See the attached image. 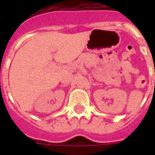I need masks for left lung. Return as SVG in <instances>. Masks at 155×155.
Wrapping results in <instances>:
<instances>
[{
  "label": "left lung",
  "instance_id": "8db88e82",
  "mask_svg": "<svg viewBox=\"0 0 155 155\" xmlns=\"http://www.w3.org/2000/svg\"><path fill=\"white\" fill-rule=\"evenodd\" d=\"M154 72H155V71H154Z\"/></svg>",
  "mask_w": 155,
  "mask_h": 155
}]
</instances>
